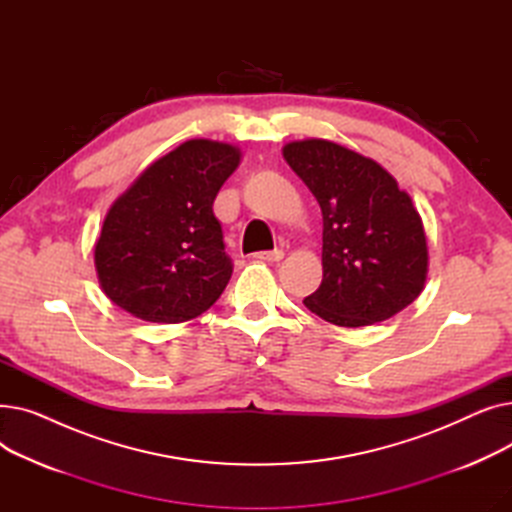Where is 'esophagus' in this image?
<instances>
[{
    "label": "esophagus",
    "mask_w": 512,
    "mask_h": 512,
    "mask_svg": "<svg viewBox=\"0 0 512 512\" xmlns=\"http://www.w3.org/2000/svg\"><path fill=\"white\" fill-rule=\"evenodd\" d=\"M257 259L261 261H280L284 257V251L282 249H274V251H261L255 255Z\"/></svg>",
    "instance_id": "obj_1"
}]
</instances>
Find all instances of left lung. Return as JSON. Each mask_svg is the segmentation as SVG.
Segmentation results:
<instances>
[{
  "label": "left lung",
  "instance_id": "left-lung-1",
  "mask_svg": "<svg viewBox=\"0 0 512 512\" xmlns=\"http://www.w3.org/2000/svg\"><path fill=\"white\" fill-rule=\"evenodd\" d=\"M282 153L324 215V280L305 307L342 328L378 324L409 307L429 261L409 193L378 161L332 141H292Z\"/></svg>",
  "mask_w": 512,
  "mask_h": 512
}]
</instances>
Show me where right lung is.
<instances>
[{
  "instance_id": "right-lung-1",
  "label": "right lung",
  "mask_w": 512,
  "mask_h": 512,
  "mask_svg": "<svg viewBox=\"0 0 512 512\" xmlns=\"http://www.w3.org/2000/svg\"><path fill=\"white\" fill-rule=\"evenodd\" d=\"M238 164V147L193 139L130 184L95 242L107 299L153 324H180L220 299L232 261L213 201Z\"/></svg>"
}]
</instances>
